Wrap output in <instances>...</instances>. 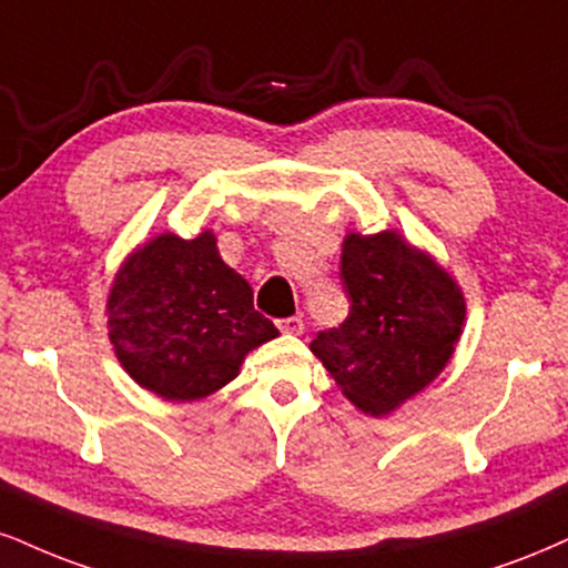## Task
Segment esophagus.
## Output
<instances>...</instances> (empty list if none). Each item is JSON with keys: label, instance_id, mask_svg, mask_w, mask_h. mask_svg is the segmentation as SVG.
<instances>
[{"label": "esophagus", "instance_id": "34e87169", "mask_svg": "<svg viewBox=\"0 0 568 568\" xmlns=\"http://www.w3.org/2000/svg\"><path fill=\"white\" fill-rule=\"evenodd\" d=\"M280 331L291 333V336H302V333H304V320H302V317L280 320Z\"/></svg>", "mask_w": 568, "mask_h": 568}]
</instances>
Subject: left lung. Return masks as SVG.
I'll return each mask as SVG.
<instances>
[{"label": "left lung", "instance_id": "left-lung-1", "mask_svg": "<svg viewBox=\"0 0 568 568\" xmlns=\"http://www.w3.org/2000/svg\"><path fill=\"white\" fill-rule=\"evenodd\" d=\"M349 317L310 349L362 413L388 415L423 392L453 357L466 298L444 266L399 232H349L341 251Z\"/></svg>", "mask_w": 568, "mask_h": 568}]
</instances>
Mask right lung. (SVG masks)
Listing matches in <instances>:
<instances>
[{
  "label": "right lung",
  "instance_id": "obj_1",
  "mask_svg": "<svg viewBox=\"0 0 568 568\" xmlns=\"http://www.w3.org/2000/svg\"><path fill=\"white\" fill-rule=\"evenodd\" d=\"M108 336L121 367L148 392L193 402L230 384L245 354L277 338L254 291L222 262L214 232H163L115 272Z\"/></svg>",
  "mask_w": 568,
  "mask_h": 568
}]
</instances>
